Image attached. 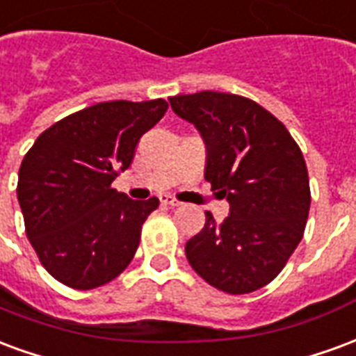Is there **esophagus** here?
Returning a JSON list of instances; mask_svg holds the SVG:
<instances>
[{
  "mask_svg": "<svg viewBox=\"0 0 356 356\" xmlns=\"http://www.w3.org/2000/svg\"><path fill=\"white\" fill-rule=\"evenodd\" d=\"M160 200H162V204H165V206H171V208H179V206H181V202L175 200V198H171V196H162Z\"/></svg>",
  "mask_w": 356,
  "mask_h": 356,
  "instance_id": "obj_1",
  "label": "esophagus"
}]
</instances>
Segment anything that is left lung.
I'll list each match as a JSON object with an SVG mask.
<instances>
[{"instance_id":"obj_1","label":"left lung","mask_w":356,"mask_h":356,"mask_svg":"<svg viewBox=\"0 0 356 356\" xmlns=\"http://www.w3.org/2000/svg\"><path fill=\"white\" fill-rule=\"evenodd\" d=\"M179 118L206 143L204 177L229 202V217L186 242L191 267L213 288L250 293L275 280L303 238L311 191L290 131L246 97L219 91L170 97Z\"/></svg>"}]
</instances>
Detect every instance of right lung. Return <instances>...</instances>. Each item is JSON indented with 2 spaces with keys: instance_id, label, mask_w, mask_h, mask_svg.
I'll return each mask as SVG.
<instances>
[{
  "instance_id": "add662e5",
  "label": "right lung",
  "mask_w": 356,
  "mask_h": 356,
  "mask_svg": "<svg viewBox=\"0 0 356 356\" xmlns=\"http://www.w3.org/2000/svg\"><path fill=\"white\" fill-rule=\"evenodd\" d=\"M165 110L163 99L97 102L58 120L26 152L17 185L26 236L58 282L93 290L131 263L160 202L131 200L112 181Z\"/></svg>"
}]
</instances>
